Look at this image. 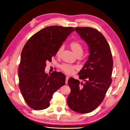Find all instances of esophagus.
Here are the masks:
<instances>
[{"label":"esophagus","mask_w":130,"mask_h":130,"mask_svg":"<svg viewBox=\"0 0 130 130\" xmlns=\"http://www.w3.org/2000/svg\"><path fill=\"white\" fill-rule=\"evenodd\" d=\"M69 78V77L68 76H67L66 77V84H67L68 83V81Z\"/></svg>","instance_id":"1"}]
</instances>
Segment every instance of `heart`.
I'll use <instances>...</instances> for the list:
<instances>
[{
    "label": "heart",
    "instance_id": "b5f03b06",
    "mask_svg": "<svg viewBox=\"0 0 130 130\" xmlns=\"http://www.w3.org/2000/svg\"><path fill=\"white\" fill-rule=\"evenodd\" d=\"M70 46L72 50L73 51V52L76 55H81L82 52H83V48L81 43L77 41H73L70 42ZM63 50V47L61 46L58 49L57 55H59L62 52ZM77 68V67L75 66H73L69 64H63L61 66V69L63 71L68 74H71L74 73L75 69Z\"/></svg>",
    "mask_w": 130,
    "mask_h": 130
}]
</instances>
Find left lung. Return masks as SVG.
<instances>
[{
	"label": "left lung",
	"mask_w": 130,
	"mask_h": 130,
	"mask_svg": "<svg viewBox=\"0 0 130 130\" xmlns=\"http://www.w3.org/2000/svg\"><path fill=\"white\" fill-rule=\"evenodd\" d=\"M75 30L87 44L89 55L78 73L84 82L69 78L71 92L67 104L75 112L87 113L96 109L104 99L112 83L113 61L108 43L99 31L89 27H77Z\"/></svg>",
	"instance_id": "1"
}]
</instances>
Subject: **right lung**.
Returning a JSON list of instances; mask_svg holds the SVG:
<instances>
[{
    "label": "right lung",
    "mask_w": 130,
    "mask_h": 130,
    "mask_svg": "<svg viewBox=\"0 0 130 130\" xmlns=\"http://www.w3.org/2000/svg\"><path fill=\"white\" fill-rule=\"evenodd\" d=\"M74 30L72 27L50 26L31 36L23 47L18 68L19 87L26 104L35 110L50 106L54 93L65 84L66 76L44 70L58 49Z\"/></svg>",
    "instance_id": "add662e5"
}]
</instances>
